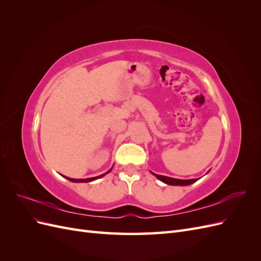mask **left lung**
Wrapping results in <instances>:
<instances>
[{"mask_svg": "<svg viewBox=\"0 0 261 261\" xmlns=\"http://www.w3.org/2000/svg\"><path fill=\"white\" fill-rule=\"evenodd\" d=\"M152 173V172H151ZM152 174L158 178L160 179L163 183L168 184V185H172V186H187L191 185L193 183H195L196 180H198V178H192V179H178V178H172L169 176H163V175H158L152 173Z\"/></svg>", "mask_w": 261, "mask_h": 261, "instance_id": "1", "label": "left lung"}]
</instances>
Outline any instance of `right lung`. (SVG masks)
<instances>
[{"label": "right lung", "mask_w": 261, "mask_h": 261, "mask_svg": "<svg viewBox=\"0 0 261 261\" xmlns=\"http://www.w3.org/2000/svg\"><path fill=\"white\" fill-rule=\"evenodd\" d=\"M111 170L112 169H110L108 172H106L105 174H101V175H99V176H96V177H90V178H70V177H67V176H64L65 178H67L68 180H70V181H73V183H88V181H92V180H96V179H98V178H101L102 176H105L106 174H108V173H110L111 172Z\"/></svg>", "instance_id": "1"}]
</instances>
